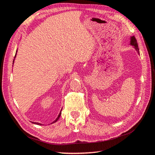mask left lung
Masks as SVG:
<instances>
[{"label":"left lung","mask_w":155,"mask_h":155,"mask_svg":"<svg viewBox=\"0 0 155 155\" xmlns=\"http://www.w3.org/2000/svg\"><path fill=\"white\" fill-rule=\"evenodd\" d=\"M130 44L134 46V48H135L136 50H137L138 54H140V51H139V48H138L137 41V39H136V38H135L134 36L130 37Z\"/></svg>","instance_id":"1"}]
</instances>
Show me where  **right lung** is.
<instances>
[{
  "label": "right lung",
  "instance_id": "right-lung-1",
  "mask_svg": "<svg viewBox=\"0 0 155 155\" xmlns=\"http://www.w3.org/2000/svg\"><path fill=\"white\" fill-rule=\"evenodd\" d=\"M17 54V53H16ZM15 56H16V54H15ZM13 61H14V60H13ZM62 110V109H61ZM61 112H60V113L59 114V116H58V118H56L55 119V121H53V122L52 123H51V124H54V123H55V122H56V121H57L58 120V119L59 118V117H60V116H61ZM33 124H37V125H41V124H39V123H36V122H32Z\"/></svg>",
  "mask_w": 155,
  "mask_h": 155
}]
</instances>
